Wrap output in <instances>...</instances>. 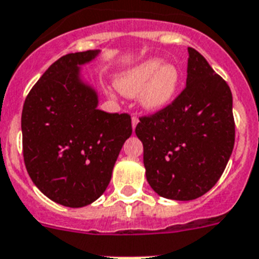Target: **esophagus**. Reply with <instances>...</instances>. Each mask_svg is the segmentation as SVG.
<instances>
[{"label": "esophagus", "mask_w": 259, "mask_h": 259, "mask_svg": "<svg viewBox=\"0 0 259 259\" xmlns=\"http://www.w3.org/2000/svg\"><path fill=\"white\" fill-rule=\"evenodd\" d=\"M140 122V118H138V117L137 116H133L132 117V125H133V130L136 129V126H137V123Z\"/></svg>", "instance_id": "1"}]
</instances>
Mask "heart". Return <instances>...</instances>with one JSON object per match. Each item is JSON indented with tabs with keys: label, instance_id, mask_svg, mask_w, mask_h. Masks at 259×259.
<instances>
[{
	"label": "heart",
	"instance_id": "1",
	"mask_svg": "<svg viewBox=\"0 0 259 259\" xmlns=\"http://www.w3.org/2000/svg\"><path fill=\"white\" fill-rule=\"evenodd\" d=\"M179 81L177 67L163 64L162 59L154 58L122 73L117 80V87L126 96L141 95V104L147 110H160L172 103Z\"/></svg>",
	"mask_w": 259,
	"mask_h": 259
}]
</instances>
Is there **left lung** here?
I'll return each mask as SVG.
<instances>
[{"label": "left lung", "instance_id": "1", "mask_svg": "<svg viewBox=\"0 0 259 259\" xmlns=\"http://www.w3.org/2000/svg\"><path fill=\"white\" fill-rule=\"evenodd\" d=\"M187 85L172 103L142 116L146 178L159 196L193 200L217 183L234 146L233 99L227 81L188 47Z\"/></svg>", "mask_w": 259, "mask_h": 259}]
</instances>
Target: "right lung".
Masks as SVG:
<instances>
[{
	"instance_id": "obj_1",
	"label": "right lung",
	"mask_w": 259,
	"mask_h": 259,
	"mask_svg": "<svg viewBox=\"0 0 259 259\" xmlns=\"http://www.w3.org/2000/svg\"><path fill=\"white\" fill-rule=\"evenodd\" d=\"M99 51L67 54L31 88L22 110L26 170L39 191L64 207H85L106 190L125 141L127 113L97 109V93L80 79Z\"/></svg>"
}]
</instances>
